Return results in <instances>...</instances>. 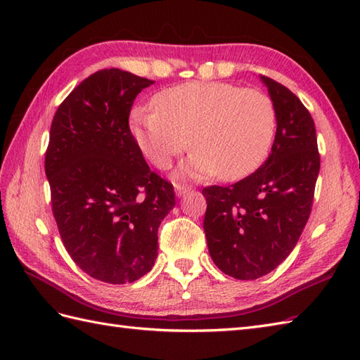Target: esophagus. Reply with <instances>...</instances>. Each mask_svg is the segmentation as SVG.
I'll return each mask as SVG.
<instances>
[{
  "instance_id": "34e87169",
  "label": "esophagus",
  "mask_w": 360,
  "mask_h": 360,
  "mask_svg": "<svg viewBox=\"0 0 360 360\" xmlns=\"http://www.w3.org/2000/svg\"><path fill=\"white\" fill-rule=\"evenodd\" d=\"M188 190L190 188L187 186H181V184H176L174 186V193H176V196H178V198H181L182 195H186Z\"/></svg>"
}]
</instances>
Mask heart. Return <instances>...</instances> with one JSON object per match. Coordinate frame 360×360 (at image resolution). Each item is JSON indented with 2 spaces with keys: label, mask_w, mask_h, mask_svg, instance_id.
I'll return each instance as SVG.
<instances>
[{
  "label": "heart",
  "mask_w": 360,
  "mask_h": 360,
  "mask_svg": "<svg viewBox=\"0 0 360 360\" xmlns=\"http://www.w3.org/2000/svg\"><path fill=\"white\" fill-rule=\"evenodd\" d=\"M155 108L136 106L129 129L142 155L158 168L196 147L179 176L218 174L243 179L263 164L275 136L274 103L258 89L224 82H188L153 97Z\"/></svg>",
  "instance_id": "obj_1"
}]
</instances>
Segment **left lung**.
<instances>
[{
    "instance_id": "1",
    "label": "left lung",
    "mask_w": 360,
    "mask_h": 360,
    "mask_svg": "<svg viewBox=\"0 0 360 360\" xmlns=\"http://www.w3.org/2000/svg\"><path fill=\"white\" fill-rule=\"evenodd\" d=\"M259 80L277 116L271 155L248 178L202 190L209 254L236 280L263 277L292 252L308 223L320 170L309 111L281 83L264 75Z\"/></svg>"
}]
</instances>
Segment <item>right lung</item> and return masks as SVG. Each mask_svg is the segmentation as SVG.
<instances>
[{
  "mask_svg": "<svg viewBox=\"0 0 360 360\" xmlns=\"http://www.w3.org/2000/svg\"><path fill=\"white\" fill-rule=\"evenodd\" d=\"M153 80L111 68L58 106L46 151L52 212L68 254L111 285L133 283L158 258V229L174 207L170 182L150 170L129 131L136 96Z\"/></svg>",
  "mask_w": 360,
  "mask_h": 360,
  "instance_id": "obj_1",
  "label": "right lung"
}]
</instances>
